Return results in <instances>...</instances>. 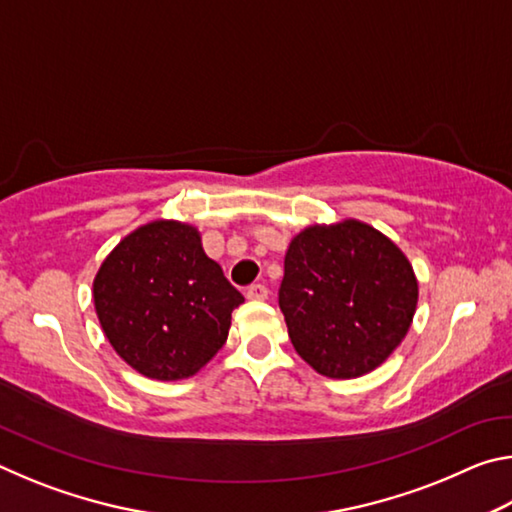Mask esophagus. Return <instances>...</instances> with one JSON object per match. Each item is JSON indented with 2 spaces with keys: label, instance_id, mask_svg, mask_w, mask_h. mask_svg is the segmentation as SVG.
<instances>
[{
  "label": "esophagus",
  "instance_id": "esophagus-1",
  "mask_svg": "<svg viewBox=\"0 0 512 512\" xmlns=\"http://www.w3.org/2000/svg\"><path fill=\"white\" fill-rule=\"evenodd\" d=\"M268 296V289L264 287V284H250V287L246 289V298L248 300H266Z\"/></svg>",
  "mask_w": 512,
  "mask_h": 512
}]
</instances>
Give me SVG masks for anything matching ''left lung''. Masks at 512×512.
<instances>
[{
    "mask_svg": "<svg viewBox=\"0 0 512 512\" xmlns=\"http://www.w3.org/2000/svg\"><path fill=\"white\" fill-rule=\"evenodd\" d=\"M277 300L300 357L320 375L352 379L381 366L402 343L418 280L391 239L345 219L293 237Z\"/></svg>",
    "mask_w": 512,
    "mask_h": 512,
    "instance_id": "left-lung-1",
    "label": "left lung"
}]
</instances>
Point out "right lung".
<instances>
[{
  "label": "right lung",
  "instance_id": "1",
  "mask_svg": "<svg viewBox=\"0 0 512 512\" xmlns=\"http://www.w3.org/2000/svg\"><path fill=\"white\" fill-rule=\"evenodd\" d=\"M103 334L144 377L196 375L228 339L244 296L205 255L201 235L180 221H153L124 237L94 277Z\"/></svg>",
  "mask_w": 512,
  "mask_h": 512
}]
</instances>
